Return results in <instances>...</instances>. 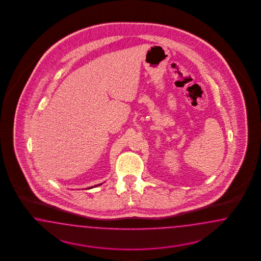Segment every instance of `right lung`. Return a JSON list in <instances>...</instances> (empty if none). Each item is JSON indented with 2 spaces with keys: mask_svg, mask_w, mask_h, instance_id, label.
I'll return each mask as SVG.
<instances>
[{
  "mask_svg": "<svg viewBox=\"0 0 261 261\" xmlns=\"http://www.w3.org/2000/svg\"><path fill=\"white\" fill-rule=\"evenodd\" d=\"M100 185H102V184H98V185H95L94 187H90V188H88L87 190H90V189H94L95 187H98V186H100Z\"/></svg>",
  "mask_w": 261,
  "mask_h": 261,
  "instance_id": "right-lung-1",
  "label": "right lung"
}]
</instances>
